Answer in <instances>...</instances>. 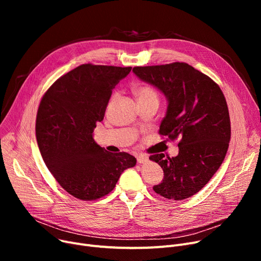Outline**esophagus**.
<instances>
[{
	"instance_id": "obj_1",
	"label": "esophagus",
	"mask_w": 261,
	"mask_h": 261,
	"mask_svg": "<svg viewBox=\"0 0 261 261\" xmlns=\"http://www.w3.org/2000/svg\"><path fill=\"white\" fill-rule=\"evenodd\" d=\"M136 159H138V162H139L140 164H144V163H147V162L149 161V158H148V155H146V154H141V155H139Z\"/></svg>"
}]
</instances>
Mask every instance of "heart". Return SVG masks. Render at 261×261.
Wrapping results in <instances>:
<instances>
[{
    "label": "heart",
    "instance_id": "obj_1",
    "mask_svg": "<svg viewBox=\"0 0 261 261\" xmlns=\"http://www.w3.org/2000/svg\"><path fill=\"white\" fill-rule=\"evenodd\" d=\"M135 95L136 97H138L139 102L150 101V100L159 101V95L156 91L149 86H141L139 88H136ZM114 98H115V95L112 96V99Z\"/></svg>",
    "mask_w": 261,
    "mask_h": 261
}]
</instances>
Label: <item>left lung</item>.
Masks as SVG:
<instances>
[{"mask_svg": "<svg viewBox=\"0 0 261 261\" xmlns=\"http://www.w3.org/2000/svg\"><path fill=\"white\" fill-rule=\"evenodd\" d=\"M133 73L159 89L168 101L160 134L180 139L176 156L149 158L164 171L153 190L166 199H187L208 183L225 158L230 120L224 95L213 79L185 62L135 66Z\"/></svg>", "mask_w": 261, "mask_h": 261, "instance_id": "left-lung-1", "label": "left lung"}]
</instances>
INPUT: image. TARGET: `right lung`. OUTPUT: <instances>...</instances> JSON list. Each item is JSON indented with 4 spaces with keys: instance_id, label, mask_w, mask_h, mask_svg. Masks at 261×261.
I'll return each mask as SVG.
<instances>
[{
    "instance_id": "obj_1",
    "label": "right lung",
    "mask_w": 261,
    "mask_h": 261,
    "mask_svg": "<svg viewBox=\"0 0 261 261\" xmlns=\"http://www.w3.org/2000/svg\"><path fill=\"white\" fill-rule=\"evenodd\" d=\"M131 68L79 65L55 81L41 99L36 119L41 155L60 186L79 200L111 193L121 172L136 164L133 155L108 152L93 139L112 90Z\"/></svg>"
}]
</instances>
